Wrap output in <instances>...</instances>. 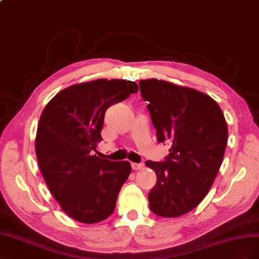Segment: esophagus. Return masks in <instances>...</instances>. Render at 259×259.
Returning <instances> with one entry per match:
<instances>
[{
	"mask_svg": "<svg viewBox=\"0 0 259 259\" xmlns=\"http://www.w3.org/2000/svg\"><path fill=\"white\" fill-rule=\"evenodd\" d=\"M131 167H132V169H134V170H139V169H142L144 167V164H143V162H139V164H136V162H132Z\"/></svg>",
	"mask_w": 259,
	"mask_h": 259,
	"instance_id": "34e87169",
	"label": "esophagus"
}]
</instances>
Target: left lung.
I'll use <instances>...</instances> for the list:
<instances>
[{
    "mask_svg": "<svg viewBox=\"0 0 259 259\" xmlns=\"http://www.w3.org/2000/svg\"><path fill=\"white\" fill-rule=\"evenodd\" d=\"M139 85L158 143L171 144L164 161H145L157 177L150 208L160 217H179L194 209L211 188L224 160L227 122L216 101L194 89L158 79Z\"/></svg>",
    "mask_w": 259,
    "mask_h": 259,
    "instance_id": "8db88e82",
    "label": "left lung"
}]
</instances>
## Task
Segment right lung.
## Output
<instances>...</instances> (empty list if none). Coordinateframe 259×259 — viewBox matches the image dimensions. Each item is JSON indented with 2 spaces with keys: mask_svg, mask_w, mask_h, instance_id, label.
Segmentation results:
<instances>
[{
  "mask_svg": "<svg viewBox=\"0 0 259 259\" xmlns=\"http://www.w3.org/2000/svg\"><path fill=\"white\" fill-rule=\"evenodd\" d=\"M139 90L135 81L98 79L64 89L40 117L35 154L52 195L69 217L95 224L112 215L129 161L100 158L106 109Z\"/></svg>",
  "mask_w": 259,
  "mask_h": 259,
  "instance_id": "right-lung-1",
  "label": "right lung"
}]
</instances>
